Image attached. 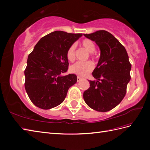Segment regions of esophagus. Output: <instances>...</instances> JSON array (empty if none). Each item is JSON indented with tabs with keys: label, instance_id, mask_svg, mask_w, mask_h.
I'll list each match as a JSON object with an SVG mask.
<instances>
[{
	"label": "esophagus",
	"instance_id": "1",
	"mask_svg": "<svg viewBox=\"0 0 150 150\" xmlns=\"http://www.w3.org/2000/svg\"><path fill=\"white\" fill-rule=\"evenodd\" d=\"M82 79V78L81 77H79V76H78L77 77V82H79Z\"/></svg>",
	"mask_w": 150,
	"mask_h": 150
}]
</instances>
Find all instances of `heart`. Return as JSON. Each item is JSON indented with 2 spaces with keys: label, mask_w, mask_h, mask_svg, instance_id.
Instances as JSON below:
<instances>
[{
  "label": "heart",
  "mask_w": 150,
  "mask_h": 150,
  "mask_svg": "<svg viewBox=\"0 0 150 150\" xmlns=\"http://www.w3.org/2000/svg\"><path fill=\"white\" fill-rule=\"evenodd\" d=\"M81 46L87 51L91 53L90 54V59L95 60V56L93 53L95 50V45L93 42L90 39H85L81 42ZM66 57L69 61L74 62L75 60V46L74 44L70 46L66 52ZM93 64L90 61L86 62H77L70 67V71L79 76L84 77L88 75L93 69Z\"/></svg>",
  "instance_id": "1"
}]
</instances>
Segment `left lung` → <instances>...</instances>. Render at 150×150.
<instances>
[{"mask_svg": "<svg viewBox=\"0 0 150 150\" xmlns=\"http://www.w3.org/2000/svg\"><path fill=\"white\" fill-rule=\"evenodd\" d=\"M84 35L95 41L100 50L98 64L92 73L97 81H88L90 87L84 92V100L94 110L106 112L125 96L132 64L125 47L110 33L99 30Z\"/></svg>", "mask_w": 150, "mask_h": 150, "instance_id": "1", "label": "left lung"}]
</instances>
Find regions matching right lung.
I'll list each match as a JSON object with an SVG mask.
<instances>
[{
    "instance_id": "1",
    "label": "right lung",
    "mask_w": 150,
    "mask_h": 150,
    "mask_svg": "<svg viewBox=\"0 0 150 150\" xmlns=\"http://www.w3.org/2000/svg\"><path fill=\"white\" fill-rule=\"evenodd\" d=\"M82 33L55 31L41 38L27 60L24 86L31 101L49 110L61 104L68 89L75 84V74L63 75L68 69L66 52Z\"/></svg>"
}]
</instances>
